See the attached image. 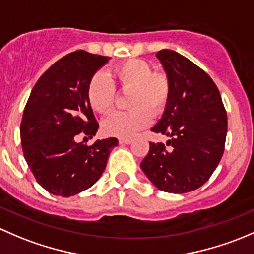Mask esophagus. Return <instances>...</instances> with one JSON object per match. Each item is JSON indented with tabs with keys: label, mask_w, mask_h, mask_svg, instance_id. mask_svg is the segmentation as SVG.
<instances>
[{
	"label": "esophagus",
	"mask_w": 254,
	"mask_h": 254,
	"mask_svg": "<svg viewBox=\"0 0 254 254\" xmlns=\"http://www.w3.org/2000/svg\"><path fill=\"white\" fill-rule=\"evenodd\" d=\"M119 143L122 145H128L130 144V143H133V139H129V138H121V139H119Z\"/></svg>",
	"instance_id": "obj_1"
}]
</instances>
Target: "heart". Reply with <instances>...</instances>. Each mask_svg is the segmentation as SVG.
I'll use <instances>...</instances> for the list:
<instances>
[{
  "label": "heart",
  "mask_w": 254,
  "mask_h": 254,
  "mask_svg": "<svg viewBox=\"0 0 254 254\" xmlns=\"http://www.w3.org/2000/svg\"><path fill=\"white\" fill-rule=\"evenodd\" d=\"M112 77L128 94V111H114L104 119L101 129L109 137L128 138L149 126L151 114L159 115L165 109L170 96V80L165 73L155 72L146 61L128 60L111 69ZM90 108L106 112L114 105L116 89L108 75L98 72L90 78L87 88Z\"/></svg>",
  "instance_id": "obj_1"
}]
</instances>
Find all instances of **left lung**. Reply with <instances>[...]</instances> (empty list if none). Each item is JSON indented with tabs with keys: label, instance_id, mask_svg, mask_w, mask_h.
<instances>
[{
	"label": "left lung",
	"instance_id": "8db88e82",
	"mask_svg": "<svg viewBox=\"0 0 254 254\" xmlns=\"http://www.w3.org/2000/svg\"><path fill=\"white\" fill-rule=\"evenodd\" d=\"M171 90L164 114L151 130L170 138L150 143L140 163L143 172L160 190L187 193L203 186L219 165L227 133L221 95L210 77L179 52L156 54Z\"/></svg>",
	"mask_w": 254,
	"mask_h": 254
}]
</instances>
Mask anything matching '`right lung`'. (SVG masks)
I'll return each mask as SVG.
<instances>
[{"instance_id": "add662e5", "label": "right lung", "mask_w": 254, "mask_h": 254, "mask_svg": "<svg viewBox=\"0 0 254 254\" xmlns=\"http://www.w3.org/2000/svg\"><path fill=\"white\" fill-rule=\"evenodd\" d=\"M109 59L78 50L52 64L31 90L20 124L23 154L38 184L52 194L70 197L91 187L119 144L116 138L90 146L74 140L80 132L89 138L98 132L87 88Z\"/></svg>"}]
</instances>
